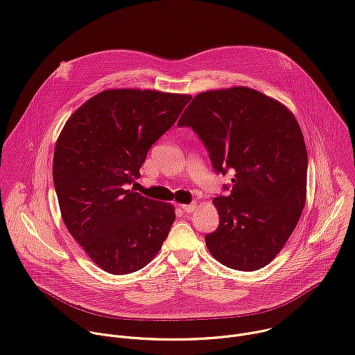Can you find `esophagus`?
<instances>
[{
	"mask_svg": "<svg viewBox=\"0 0 355 355\" xmlns=\"http://www.w3.org/2000/svg\"><path fill=\"white\" fill-rule=\"evenodd\" d=\"M196 208H197L196 202H191V204H183V205H182V209H183L184 212H193Z\"/></svg>",
	"mask_w": 355,
	"mask_h": 355,
	"instance_id": "obj_1",
	"label": "esophagus"
}]
</instances>
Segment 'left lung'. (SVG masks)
Instances as JSON below:
<instances>
[{"label":"left lung","instance_id":"obj_1","mask_svg":"<svg viewBox=\"0 0 355 355\" xmlns=\"http://www.w3.org/2000/svg\"><path fill=\"white\" fill-rule=\"evenodd\" d=\"M178 125L196 131L217 173H235L224 186L230 193L214 198L220 225L205 235L209 253L239 271L267 266L306 200L308 154L295 116L259 91L234 87L196 95Z\"/></svg>","mask_w":355,"mask_h":355}]
</instances>
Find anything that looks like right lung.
Here are the masks:
<instances>
[{"instance_id": "obj_1", "label": "right lung", "mask_w": 355, "mask_h": 355, "mask_svg": "<svg viewBox=\"0 0 355 355\" xmlns=\"http://www.w3.org/2000/svg\"><path fill=\"white\" fill-rule=\"evenodd\" d=\"M190 99L153 89H107L71 114L57 138L53 180L62 221L110 274L146 267L171 231L173 205L128 186Z\"/></svg>"}]
</instances>
